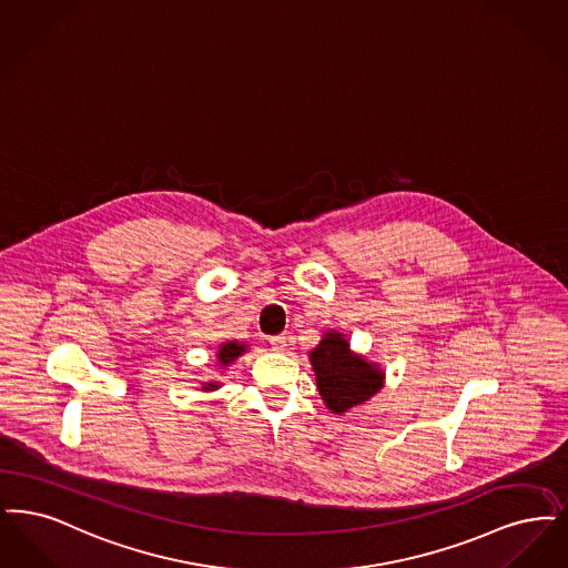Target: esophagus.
Masks as SVG:
<instances>
[{"label":"esophagus","instance_id":"34e87169","mask_svg":"<svg viewBox=\"0 0 568 568\" xmlns=\"http://www.w3.org/2000/svg\"><path fill=\"white\" fill-rule=\"evenodd\" d=\"M270 344H272L275 352H282L284 347L288 346V339H286L284 335H277V337H272V339H270Z\"/></svg>","mask_w":568,"mask_h":568}]
</instances>
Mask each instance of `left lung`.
Returning <instances> with one entry per match:
<instances>
[{
  "label": "left lung",
  "instance_id": "left-lung-1",
  "mask_svg": "<svg viewBox=\"0 0 568 568\" xmlns=\"http://www.w3.org/2000/svg\"><path fill=\"white\" fill-rule=\"evenodd\" d=\"M310 365L326 409L337 416L365 405L386 382L384 369L354 352L346 335L335 328L324 331L321 344L310 349Z\"/></svg>",
  "mask_w": 568,
  "mask_h": 568
}]
</instances>
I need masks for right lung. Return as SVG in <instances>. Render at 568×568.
Masks as SVG:
<instances>
[{
	"instance_id": "add662e5",
	"label": "right lung",
	"mask_w": 568,
	"mask_h": 568,
	"mask_svg": "<svg viewBox=\"0 0 568 568\" xmlns=\"http://www.w3.org/2000/svg\"><path fill=\"white\" fill-rule=\"evenodd\" d=\"M247 344L244 342H237V339H229V342H222L219 349H216V367L221 371H226L242 354H246ZM222 382L219 379H207V382H201L199 390L203 393H214L221 388Z\"/></svg>"
}]
</instances>
